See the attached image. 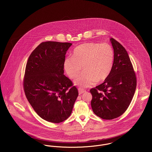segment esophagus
Listing matches in <instances>:
<instances>
[{
    "instance_id": "34e87169",
    "label": "esophagus",
    "mask_w": 152,
    "mask_h": 152,
    "mask_svg": "<svg viewBox=\"0 0 152 152\" xmlns=\"http://www.w3.org/2000/svg\"><path fill=\"white\" fill-rule=\"evenodd\" d=\"M78 91H79V94L80 95L81 94L85 92H86V90H84V89H82V88H78Z\"/></svg>"
}]
</instances>
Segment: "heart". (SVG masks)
Listing matches in <instances>:
<instances>
[{"label": "heart", "instance_id": "obj_1", "mask_svg": "<svg viewBox=\"0 0 152 152\" xmlns=\"http://www.w3.org/2000/svg\"><path fill=\"white\" fill-rule=\"evenodd\" d=\"M114 52L107 43H84L77 46L73 56L64 61V69L69 77L75 79L82 69L84 72L75 81L81 87H88L106 80L114 64Z\"/></svg>", "mask_w": 152, "mask_h": 152}]
</instances>
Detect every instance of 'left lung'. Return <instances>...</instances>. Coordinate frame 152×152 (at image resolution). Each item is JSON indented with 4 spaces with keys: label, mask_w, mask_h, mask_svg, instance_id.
Instances as JSON below:
<instances>
[{
    "label": "left lung",
    "mask_w": 152,
    "mask_h": 152,
    "mask_svg": "<svg viewBox=\"0 0 152 152\" xmlns=\"http://www.w3.org/2000/svg\"><path fill=\"white\" fill-rule=\"evenodd\" d=\"M110 41L114 52L111 72L102 84L90 89L94 113L106 120L115 119L125 113L137 86L135 73L127 51L113 38Z\"/></svg>",
    "instance_id": "left-lung-1"
}]
</instances>
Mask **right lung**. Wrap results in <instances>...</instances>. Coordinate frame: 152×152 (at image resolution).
I'll list each match as a JSON object with an SVG mask.
<instances>
[{"label": "right lung", "mask_w": 152, "mask_h": 152, "mask_svg": "<svg viewBox=\"0 0 152 152\" xmlns=\"http://www.w3.org/2000/svg\"><path fill=\"white\" fill-rule=\"evenodd\" d=\"M69 42L41 43L27 60L23 86L27 99L36 113L52 123H61L71 115L78 91L64 75Z\"/></svg>", "instance_id": "1"}]
</instances>
